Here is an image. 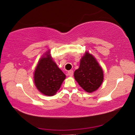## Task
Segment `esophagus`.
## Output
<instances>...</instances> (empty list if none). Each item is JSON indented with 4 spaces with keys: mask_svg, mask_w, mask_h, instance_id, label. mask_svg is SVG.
I'll list each match as a JSON object with an SVG mask.
<instances>
[{
    "mask_svg": "<svg viewBox=\"0 0 135 135\" xmlns=\"http://www.w3.org/2000/svg\"><path fill=\"white\" fill-rule=\"evenodd\" d=\"M67 75L70 76H72L74 75V71L73 70L68 71L67 73Z\"/></svg>",
    "mask_w": 135,
    "mask_h": 135,
    "instance_id": "34e87169",
    "label": "esophagus"
}]
</instances>
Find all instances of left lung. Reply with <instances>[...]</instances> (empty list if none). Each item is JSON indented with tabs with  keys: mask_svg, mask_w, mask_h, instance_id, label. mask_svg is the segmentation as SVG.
I'll return each instance as SVG.
<instances>
[{
	"mask_svg": "<svg viewBox=\"0 0 135 135\" xmlns=\"http://www.w3.org/2000/svg\"><path fill=\"white\" fill-rule=\"evenodd\" d=\"M78 84L88 93L98 89L103 81V72L94 57L88 53L82 57L80 66L74 72Z\"/></svg>",
	"mask_w": 135,
	"mask_h": 135,
	"instance_id": "1",
	"label": "left lung"
}]
</instances>
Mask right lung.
I'll return each instance as SVG.
<instances>
[{
    "mask_svg": "<svg viewBox=\"0 0 135 135\" xmlns=\"http://www.w3.org/2000/svg\"><path fill=\"white\" fill-rule=\"evenodd\" d=\"M46 55L47 57L41 58L37 65L34 73V82L42 93L51 96L59 89L65 75L53 61L50 54Z\"/></svg>",
    "mask_w": 135,
    "mask_h": 135,
    "instance_id": "obj_1",
    "label": "right lung"
}]
</instances>
